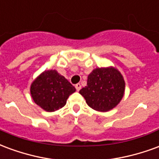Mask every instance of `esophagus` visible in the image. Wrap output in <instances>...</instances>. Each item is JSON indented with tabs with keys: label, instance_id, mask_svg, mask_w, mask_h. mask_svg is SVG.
Returning a JSON list of instances; mask_svg holds the SVG:
<instances>
[{
	"label": "esophagus",
	"instance_id": "34e87169",
	"mask_svg": "<svg viewBox=\"0 0 159 159\" xmlns=\"http://www.w3.org/2000/svg\"><path fill=\"white\" fill-rule=\"evenodd\" d=\"M76 90H77V91H79L80 89H81V84H80V83H77V84H76Z\"/></svg>",
	"mask_w": 159,
	"mask_h": 159
}]
</instances>
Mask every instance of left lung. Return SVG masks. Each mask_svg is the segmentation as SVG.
I'll list each match as a JSON object with an SVG mask.
<instances>
[{"mask_svg":"<svg viewBox=\"0 0 159 159\" xmlns=\"http://www.w3.org/2000/svg\"><path fill=\"white\" fill-rule=\"evenodd\" d=\"M125 82L114 67L96 68L88 76L87 86L80 90L87 104L99 111H108L117 107L124 94Z\"/></svg>","mask_w":159,"mask_h":159,"instance_id":"obj_1","label":"left lung"}]
</instances>
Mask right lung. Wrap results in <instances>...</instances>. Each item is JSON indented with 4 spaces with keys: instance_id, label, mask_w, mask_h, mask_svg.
<instances>
[{
    "instance_id": "right-lung-1",
    "label": "right lung",
    "mask_w": 159,
    "mask_h": 159,
    "mask_svg": "<svg viewBox=\"0 0 159 159\" xmlns=\"http://www.w3.org/2000/svg\"><path fill=\"white\" fill-rule=\"evenodd\" d=\"M75 91V87L55 70L43 71L30 86V94L34 102L47 111L62 108Z\"/></svg>"
}]
</instances>
